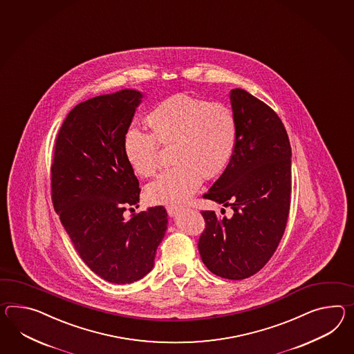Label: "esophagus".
I'll use <instances>...</instances> for the list:
<instances>
[{
	"label": "esophagus",
	"instance_id": "esophagus-1",
	"mask_svg": "<svg viewBox=\"0 0 354 354\" xmlns=\"http://www.w3.org/2000/svg\"><path fill=\"white\" fill-rule=\"evenodd\" d=\"M184 209H185V206H179V205H169L166 207V211H167V214L170 216H175L176 214L181 212V211H184Z\"/></svg>",
	"mask_w": 354,
	"mask_h": 354
}]
</instances>
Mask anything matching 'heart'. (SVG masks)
<instances>
[{
	"label": "heart",
	"instance_id": "b5f03b06",
	"mask_svg": "<svg viewBox=\"0 0 354 354\" xmlns=\"http://www.w3.org/2000/svg\"><path fill=\"white\" fill-rule=\"evenodd\" d=\"M152 131L131 122L122 137L124 153L142 176L160 167V144L171 145L176 164L147 187L152 202L174 203L190 198L203 180L221 173L236 147V120L230 107L188 95L165 100L149 113Z\"/></svg>",
	"mask_w": 354,
	"mask_h": 354
}]
</instances>
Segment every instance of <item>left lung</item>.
<instances>
[{
  "mask_svg": "<svg viewBox=\"0 0 354 354\" xmlns=\"http://www.w3.org/2000/svg\"><path fill=\"white\" fill-rule=\"evenodd\" d=\"M238 138L224 173L203 198L233 208V216L202 211L198 250L215 275L241 280L259 272L283 238L290 208L292 148L284 124L247 91H230ZM223 214V212H221Z\"/></svg>",
  "mask_w": 354,
  "mask_h": 354,
  "instance_id": "obj_1",
  "label": "left lung"
}]
</instances>
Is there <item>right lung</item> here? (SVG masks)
I'll return each instance as SVG.
<instances>
[{
	"label": "right lung",
	"instance_id": "add662e5",
	"mask_svg": "<svg viewBox=\"0 0 354 354\" xmlns=\"http://www.w3.org/2000/svg\"><path fill=\"white\" fill-rule=\"evenodd\" d=\"M143 95L122 89L77 104L62 122L51 166L52 202L80 259L113 284H130L155 265L167 212L139 207V181L122 137ZM133 209V208H130Z\"/></svg>",
	"mask_w": 354,
	"mask_h": 354
}]
</instances>
